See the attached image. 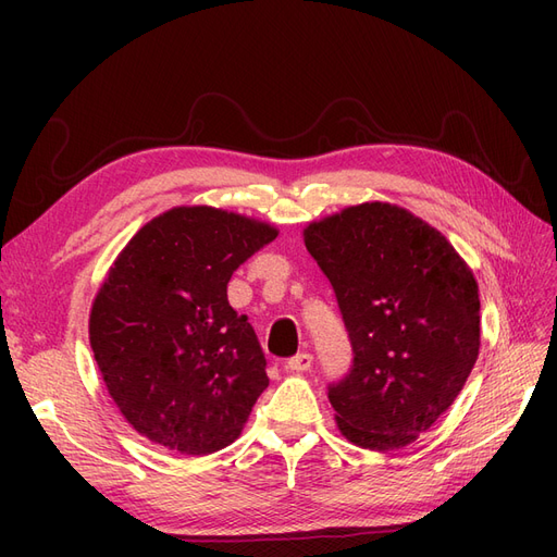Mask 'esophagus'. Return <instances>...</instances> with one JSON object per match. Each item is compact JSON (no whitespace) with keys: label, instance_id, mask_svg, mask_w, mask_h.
<instances>
[{"label":"esophagus","instance_id":"34e87169","mask_svg":"<svg viewBox=\"0 0 557 557\" xmlns=\"http://www.w3.org/2000/svg\"><path fill=\"white\" fill-rule=\"evenodd\" d=\"M311 364H313L311 352H297L295 358H290L288 362H285V369H290V372H307Z\"/></svg>","mask_w":557,"mask_h":557}]
</instances>
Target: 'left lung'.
Listing matches in <instances>:
<instances>
[{
    "mask_svg": "<svg viewBox=\"0 0 557 557\" xmlns=\"http://www.w3.org/2000/svg\"><path fill=\"white\" fill-rule=\"evenodd\" d=\"M330 278L352 367L330 385L350 444L397 450L460 395L479 358L481 301L469 264L444 234L391 201H364L305 227Z\"/></svg>",
    "mask_w": 557,
    "mask_h": 557,
    "instance_id": "8db88e82",
    "label": "left lung"
}]
</instances>
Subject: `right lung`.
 I'll return each instance as SVG.
<instances>
[{"label": "right lung", "mask_w": 557, "mask_h": 557, "mask_svg": "<svg viewBox=\"0 0 557 557\" xmlns=\"http://www.w3.org/2000/svg\"><path fill=\"white\" fill-rule=\"evenodd\" d=\"M276 234L234 211L174 207L117 252L92 301L90 346L115 407L146 440L181 455L239 440L269 379L227 283Z\"/></svg>", "instance_id": "right-lung-1"}]
</instances>
